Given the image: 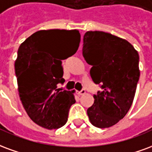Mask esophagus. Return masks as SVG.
Segmentation results:
<instances>
[{
    "label": "esophagus",
    "mask_w": 152,
    "mask_h": 152,
    "mask_svg": "<svg viewBox=\"0 0 152 152\" xmlns=\"http://www.w3.org/2000/svg\"><path fill=\"white\" fill-rule=\"evenodd\" d=\"M86 93V91L84 89H83L82 91H77V94L78 95V96H82V95H84Z\"/></svg>",
    "instance_id": "1"
}]
</instances>
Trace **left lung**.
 Returning <instances> with one entry per match:
<instances>
[{"label":"left lung","mask_w":152,"mask_h":152,"mask_svg":"<svg viewBox=\"0 0 152 152\" xmlns=\"http://www.w3.org/2000/svg\"><path fill=\"white\" fill-rule=\"evenodd\" d=\"M83 55L92 67L90 75L102 91L94 95L87 109L93 126L108 128L125 117L132 105L140 71L139 56L128 41L110 33L87 31Z\"/></svg>","instance_id":"obj_1"}]
</instances>
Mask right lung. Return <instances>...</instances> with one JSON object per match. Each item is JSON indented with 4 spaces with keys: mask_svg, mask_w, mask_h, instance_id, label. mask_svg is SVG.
Masks as SVG:
<instances>
[{
    "mask_svg": "<svg viewBox=\"0 0 152 152\" xmlns=\"http://www.w3.org/2000/svg\"><path fill=\"white\" fill-rule=\"evenodd\" d=\"M77 30H41L21 44L14 68L20 99L35 124L48 129L61 128L75 103L74 91L56 89L63 83L61 60L79 47Z\"/></svg>",
    "mask_w": 152,
    "mask_h": 152,
    "instance_id": "right-lung-1",
    "label": "right lung"
}]
</instances>
